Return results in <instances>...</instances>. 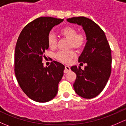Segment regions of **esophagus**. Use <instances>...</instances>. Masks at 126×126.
Returning a JSON list of instances; mask_svg holds the SVG:
<instances>
[{"mask_svg": "<svg viewBox=\"0 0 126 126\" xmlns=\"http://www.w3.org/2000/svg\"><path fill=\"white\" fill-rule=\"evenodd\" d=\"M70 71V67H68V66H65V70H64V73H67Z\"/></svg>", "mask_w": 126, "mask_h": 126, "instance_id": "34e87169", "label": "esophagus"}]
</instances>
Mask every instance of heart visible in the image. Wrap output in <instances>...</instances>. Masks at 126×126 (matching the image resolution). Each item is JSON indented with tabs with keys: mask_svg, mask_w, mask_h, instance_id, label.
<instances>
[{
	"mask_svg": "<svg viewBox=\"0 0 126 126\" xmlns=\"http://www.w3.org/2000/svg\"><path fill=\"white\" fill-rule=\"evenodd\" d=\"M61 36L69 40V47L75 48L77 50L82 48L86 42L85 35L82 33H78V30L73 26H66L59 32ZM48 44L50 48H55L57 46V39L55 36L50 33L48 36ZM75 51L70 50L68 51H60L55 54L56 59L63 63H68L75 56Z\"/></svg>",
	"mask_w": 126,
	"mask_h": 126,
	"instance_id": "b5f03b06",
	"label": "heart"
}]
</instances>
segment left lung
Wrapping results in <instances>:
<instances>
[{"instance_id": "obj_1", "label": "left lung", "mask_w": 126, "mask_h": 126, "mask_svg": "<svg viewBox=\"0 0 126 126\" xmlns=\"http://www.w3.org/2000/svg\"><path fill=\"white\" fill-rule=\"evenodd\" d=\"M67 22L81 26L86 42L79 63L86 64L84 69L72 66L76 74L73 87L76 94L85 99L98 96L104 89L111 73V54L109 44L103 30L95 22L85 17L68 18Z\"/></svg>"}]
</instances>
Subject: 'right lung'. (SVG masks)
<instances>
[{
  "label": "right lung",
  "instance_id": "add662e5",
  "mask_svg": "<svg viewBox=\"0 0 126 126\" xmlns=\"http://www.w3.org/2000/svg\"><path fill=\"white\" fill-rule=\"evenodd\" d=\"M63 20L51 17H39L27 25L18 37L15 53L16 77L23 92L34 101H50L58 93L65 66L54 61L45 67L42 62L49 47L50 32Z\"/></svg>",
  "mask_w": 126,
  "mask_h": 126
}]
</instances>
